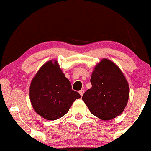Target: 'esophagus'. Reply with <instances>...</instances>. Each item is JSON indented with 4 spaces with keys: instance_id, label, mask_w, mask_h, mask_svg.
Listing matches in <instances>:
<instances>
[{
    "instance_id": "esophagus-1",
    "label": "esophagus",
    "mask_w": 151,
    "mask_h": 151,
    "mask_svg": "<svg viewBox=\"0 0 151 151\" xmlns=\"http://www.w3.org/2000/svg\"><path fill=\"white\" fill-rule=\"evenodd\" d=\"M79 94L81 95V96H82V95L84 94V91L83 89H81V90H80V91H79Z\"/></svg>"
}]
</instances>
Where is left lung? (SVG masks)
<instances>
[{
  "label": "left lung",
  "mask_w": 151,
  "mask_h": 151,
  "mask_svg": "<svg viewBox=\"0 0 151 151\" xmlns=\"http://www.w3.org/2000/svg\"><path fill=\"white\" fill-rule=\"evenodd\" d=\"M91 88L82 100L95 116L111 120L124 111L129 97V86L119 67L108 59L95 66L90 79Z\"/></svg>",
  "instance_id": "8db88e82"
}]
</instances>
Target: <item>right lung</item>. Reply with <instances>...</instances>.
Returning a JSON list of instances; mask_svg holds the SVG:
<instances>
[{
	"mask_svg": "<svg viewBox=\"0 0 151 151\" xmlns=\"http://www.w3.org/2000/svg\"><path fill=\"white\" fill-rule=\"evenodd\" d=\"M29 93L35 111L49 121L65 115L73 102L81 97L72 89L57 60L48 61L40 67L31 81Z\"/></svg>",
	"mask_w": 151,
	"mask_h": 151,
	"instance_id": "obj_1",
	"label": "right lung"
}]
</instances>
